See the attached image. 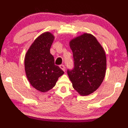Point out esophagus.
Segmentation results:
<instances>
[{
  "label": "esophagus",
  "instance_id": "1",
  "mask_svg": "<svg viewBox=\"0 0 128 128\" xmlns=\"http://www.w3.org/2000/svg\"><path fill=\"white\" fill-rule=\"evenodd\" d=\"M59 67H60L61 69L63 70H64V72H65V66H64V64H61V65H60Z\"/></svg>",
  "mask_w": 128,
  "mask_h": 128
}]
</instances>
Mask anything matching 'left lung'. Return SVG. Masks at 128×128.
<instances>
[{
  "instance_id": "1",
  "label": "left lung",
  "mask_w": 128,
  "mask_h": 128,
  "mask_svg": "<svg viewBox=\"0 0 128 128\" xmlns=\"http://www.w3.org/2000/svg\"><path fill=\"white\" fill-rule=\"evenodd\" d=\"M73 52L74 68L67 72L73 87L82 96L97 90L106 72V55L96 37L84 33L69 42Z\"/></svg>"
}]
</instances>
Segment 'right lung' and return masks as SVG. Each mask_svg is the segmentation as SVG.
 <instances>
[{
    "instance_id": "add662e5",
    "label": "right lung",
    "mask_w": 128,
    "mask_h": 128,
    "mask_svg": "<svg viewBox=\"0 0 128 128\" xmlns=\"http://www.w3.org/2000/svg\"><path fill=\"white\" fill-rule=\"evenodd\" d=\"M54 36L46 32L38 36L26 53L24 66L26 76L32 86L41 92L53 88L64 72L55 64L50 53Z\"/></svg>"
}]
</instances>
